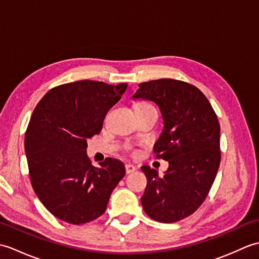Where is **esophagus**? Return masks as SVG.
<instances>
[{
    "label": "esophagus",
    "instance_id": "1",
    "mask_svg": "<svg viewBox=\"0 0 259 259\" xmlns=\"http://www.w3.org/2000/svg\"><path fill=\"white\" fill-rule=\"evenodd\" d=\"M136 171V167L134 164H125V172L126 174H133Z\"/></svg>",
    "mask_w": 259,
    "mask_h": 259
}]
</instances>
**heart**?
<instances>
[{"label":"heart","instance_id":"obj_1","mask_svg":"<svg viewBox=\"0 0 259 259\" xmlns=\"http://www.w3.org/2000/svg\"><path fill=\"white\" fill-rule=\"evenodd\" d=\"M142 107H151V106H149V104H146V103H144V104H140V106H139L138 108H142Z\"/></svg>","mask_w":259,"mask_h":259}]
</instances>
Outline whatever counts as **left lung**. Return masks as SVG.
<instances>
[{"label":"left lung","mask_w":259,"mask_h":259,"mask_svg":"<svg viewBox=\"0 0 259 259\" xmlns=\"http://www.w3.org/2000/svg\"><path fill=\"white\" fill-rule=\"evenodd\" d=\"M138 87L134 100H149L160 109L163 128L153 151L169 162L163 177L149 166L141 167L147 177L141 205L155 221L176 223L194 213L211 188L221 163V126L195 85L159 79Z\"/></svg>","instance_id":"1"}]
</instances>
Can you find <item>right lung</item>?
Returning <instances> with one entry per match:
<instances>
[{
	"label": "right lung",
	"mask_w": 259,
	"mask_h": 259,
	"mask_svg": "<svg viewBox=\"0 0 259 259\" xmlns=\"http://www.w3.org/2000/svg\"><path fill=\"white\" fill-rule=\"evenodd\" d=\"M128 84L82 80L48 91L33 110L24 148L35 195L60 221L81 225L106 211L124 177V164L107 158L93 167L87 140L100 134L103 120Z\"/></svg>",
	"instance_id": "1"
}]
</instances>
